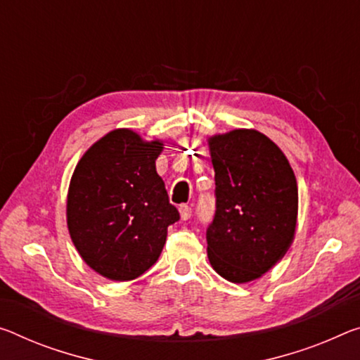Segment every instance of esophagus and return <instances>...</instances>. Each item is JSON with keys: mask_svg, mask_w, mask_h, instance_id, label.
I'll use <instances>...</instances> for the list:
<instances>
[{"mask_svg": "<svg viewBox=\"0 0 360 360\" xmlns=\"http://www.w3.org/2000/svg\"><path fill=\"white\" fill-rule=\"evenodd\" d=\"M179 214H181V219L182 221H187L192 216V208L189 205H181L179 207Z\"/></svg>", "mask_w": 360, "mask_h": 360, "instance_id": "34e87169", "label": "esophagus"}]
</instances>
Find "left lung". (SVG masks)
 I'll list each match as a JSON object with an SVG mask.
<instances>
[{
  "mask_svg": "<svg viewBox=\"0 0 360 360\" xmlns=\"http://www.w3.org/2000/svg\"><path fill=\"white\" fill-rule=\"evenodd\" d=\"M216 182V213L207 229L213 269L247 283L281 261L293 243L298 186L285 153L256 129L208 138Z\"/></svg>",
  "mask_w": 360,
  "mask_h": 360,
  "instance_id": "left-lung-1",
  "label": "left lung"
}]
</instances>
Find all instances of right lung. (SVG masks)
Segmentation results:
<instances>
[{
    "mask_svg": "<svg viewBox=\"0 0 360 360\" xmlns=\"http://www.w3.org/2000/svg\"><path fill=\"white\" fill-rule=\"evenodd\" d=\"M162 141L113 129L83 153L67 193V227L91 269L134 281L155 264L168 226L179 219L155 168Z\"/></svg>",
    "mask_w": 360,
    "mask_h": 360,
    "instance_id": "1",
    "label": "right lung"
}]
</instances>
